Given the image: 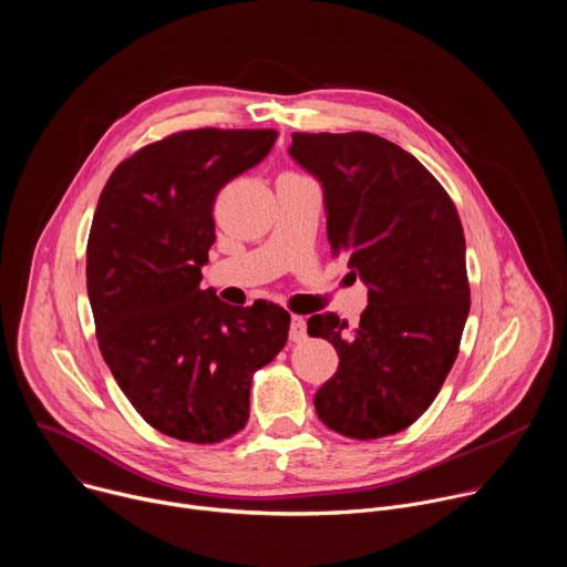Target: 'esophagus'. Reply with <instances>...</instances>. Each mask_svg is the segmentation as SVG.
<instances>
[{
	"label": "esophagus",
	"mask_w": 567,
	"mask_h": 567,
	"mask_svg": "<svg viewBox=\"0 0 567 567\" xmlns=\"http://www.w3.org/2000/svg\"><path fill=\"white\" fill-rule=\"evenodd\" d=\"M289 339L293 343H300L307 339V320L302 316H291V328H289Z\"/></svg>",
	"instance_id": "34e87169"
}]
</instances>
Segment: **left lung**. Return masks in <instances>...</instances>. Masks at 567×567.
Wrapping results in <instances>:
<instances>
[{"mask_svg": "<svg viewBox=\"0 0 567 567\" xmlns=\"http://www.w3.org/2000/svg\"><path fill=\"white\" fill-rule=\"evenodd\" d=\"M289 154L322 186L332 254H348L368 287L354 330L334 311L307 320L339 354L316 413L352 440L394 435L431 406L457 357L471 307L462 221L420 161L377 134L296 132Z\"/></svg>", "mask_w": 567, "mask_h": 567, "instance_id": "1", "label": "left lung"}]
</instances>
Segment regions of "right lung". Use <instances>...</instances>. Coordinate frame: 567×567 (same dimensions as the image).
Here are the masks:
<instances>
[{"instance_id": "1", "label": "right lung", "mask_w": 567, "mask_h": 567, "mask_svg": "<svg viewBox=\"0 0 567 567\" xmlns=\"http://www.w3.org/2000/svg\"><path fill=\"white\" fill-rule=\"evenodd\" d=\"M276 130H188L107 179L87 241V293L105 363L158 433L215 444L249 422L254 372L285 348L289 311L202 289L224 184L258 166Z\"/></svg>"}]
</instances>
